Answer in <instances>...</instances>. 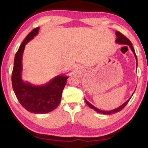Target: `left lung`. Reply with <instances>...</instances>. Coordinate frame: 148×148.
Returning <instances> with one entry per match:
<instances>
[{
    "mask_svg": "<svg viewBox=\"0 0 148 148\" xmlns=\"http://www.w3.org/2000/svg\"><path fill=\"white\" fill-rule=\"evenodd\" d=\"M116 37H117L116 40V43H118V44H125V45H129V47L131 48V50H132V51H133V54H135V58H136L137 66V58L136 54H135V52L134 48H133V46H132V43H131V41L128 39V38H127V37H125V36L124 35H123V34H121V32H116ZM132 96H133V95H132ZM131 97H132V96H131ZM131 98H129L128 100L126 101V102H125L124 103V104L121 105V106L118 107V108L114 109V110H110V111L101 110H100V109L97 108H96V107H95V106H93V105H92V104H90V103L88 101H87V100H86V99H85V101H86V104H88V106L89 107H90V108L94 109V110L95 111H96L97 112L101 113V114H115V113L118 112H119V111H121V110H123V109L125 108V106H126V105H127V104H128L129 101L130 100Z\"/></svg>",
    "mask_w": 148,
    "mask_h": 148,
    "instance_id": "obj_1",
    "label": "left lung"
}]
</instances>
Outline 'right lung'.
Returning a JSON list of instances; mask_svg holds the SVG:
<instances>
[{
    "label": "right lung",
    "instance_id": "1",
    "mask_svg": "<svg viewBox=\"0 0 148 148\" xmlns=\"http://www.w3.org/2000/svg\"><path fill=\"white\" fill-rule=\"evenodd\" d=\"M39 29L38 27L32 30L20 45L14 60L11 81L15 96L24 108L35 114H45L54 110L60 104L69 77L56 76L47 84L38 86L23 82L21 71L24 48L26 44L38 34Z\"/></svg>",
    "mask_w": 148,
    "mask_h": 148
}]
</instances>
